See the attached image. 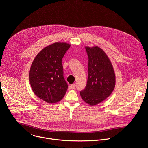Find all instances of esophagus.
Segmentation results:
<instances>
[{
	"label": "esophagus",
	"instance_id": "1",
	"mask_svg": "<svg viewBox=\"0 0 148 148\" xmlns=\"http://www.w3.org/2000/svg\"><path fill=\"white\" fill-rule=\"evenodd\" d=\"M70 88H71V89H75V84H71L70 85Z\"/></svg>",
	"mask_w": 148,
	"mask_h": 148
}]
</instances>
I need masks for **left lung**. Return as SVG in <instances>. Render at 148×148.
Listing matches in <instances>:
<instances>
[{
  "mask_svg": "<svg viewBox=\"0 0 148 148\" xmlns=\"http://www.w3.org/2000/svg\"><path fill=\"white\" fill-rule=\"evenodd\" d=\"M88 56L87 86L80 95L94 106L108 97L115 88V74L112 63L104 51L97 46H86Z\"/></svg>",
  "mask_w": 148,
  "mask_h": 148,
  "instance_id": "left-lung-1",
  "label": "left lung"
}]
</instances>
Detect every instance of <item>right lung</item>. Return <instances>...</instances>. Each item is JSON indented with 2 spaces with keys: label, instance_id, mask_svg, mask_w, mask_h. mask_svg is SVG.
<instances>
[{
  "label": "right lung",
  "instance_id": "add662e5",
  "mask_svg": "<svg viewBox=\"0 0 148 148\" xmlns=\"http://www.w3.org/2000/svg\"><path fill=\"white\" fill-rule=\"evenodd\" d=\"M70 46L60 42L47 46L37 54L32 64L29 73L32 89L37 97L49 103L61 101L67 90L62 59Z\"/></svg>",
  "mask_w": 148,
  "mask_h": 148
}]
</instances>
